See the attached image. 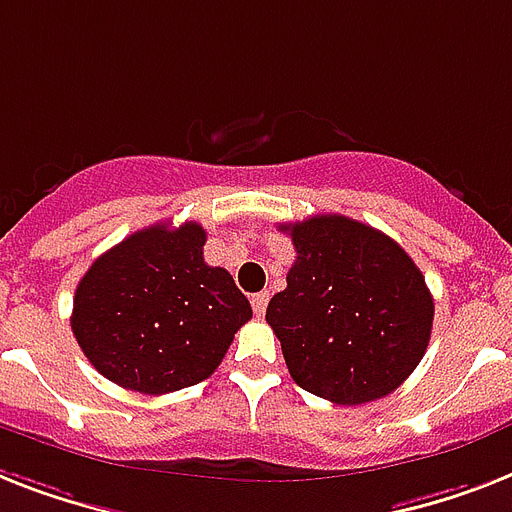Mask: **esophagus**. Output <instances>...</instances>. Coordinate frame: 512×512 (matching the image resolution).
Masks as SVG:
<instances>
[{"label":"esophagus","instance_id":"1","mask_svg":"<svg viewBox=\"0 0 512 512\" xmlns=\"http://www.w3.org/2000/svg\"><path fill=\"white\" fill-rule=\"evenodd\" d=\"M268 299H270L268 292H260V294H255V297H252V310H255V315L265 313V307H268Z\"/></svg>","mask_w":512,"mask_h":512}]
</instances>
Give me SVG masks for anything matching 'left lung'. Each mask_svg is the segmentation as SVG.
I'll return each instance as SVG.
<instances>
[{"label":"left lung","mask_w":512,"mask_h":512,"mask_svg":"<svg viewBox=\"0 0 512 512\" xmlns=\"http://www.w3.org/2000/svg\"><path fill=\"white\" fill-rule=\"evenodd\" d=\"M297 260L265 321L305 392L336 405L392 394L426 355L434 297L400 244L344 215L278 226Z\"/></svg>","instance_id":"1"}]
</instances>
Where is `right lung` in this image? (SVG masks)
Returning a JSON list of instances; mask_svg holds the SVG:
<instances>
[{
  "mask_svg": "<svg viewBox=\"0 0 512 512\" xmlns=\"http://www.w3.org/2000/svg\"><path fill=\"white\" fill-rule=\"evenodd\" d=\"M205 228H141L78 281L70 328L112 384L168 394L205 381L252 318L226 268L205 263Z\"/></svg>",
  "mask_w": 512,
  "mask_h": 512,
  "instance_id": "obj_1",
  "label": "right lung"
}]
</instances>
